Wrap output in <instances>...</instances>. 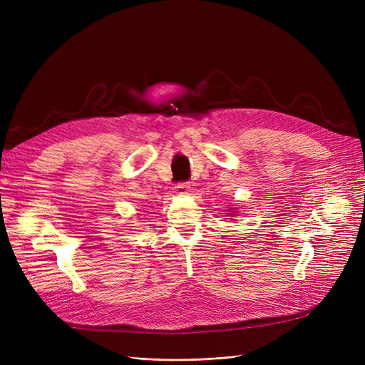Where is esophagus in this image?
<instances>
[{
    "mask_svg": "<svg viewBox=\"0 0 365 365\" xmlns=\"http://www.w3.org/2000/svg\"><path fill=\"white\" fill-rule=\"evenodd\" d=\"M190 192V184L189 182H180L175 185V193L180 195V196H184Z\"/></svg>",
    "mask_w": 365,
    "mask_h": 365,
    "instance_id": "esophagus-1",
    "label": "esophagus"
}]
</instances>
